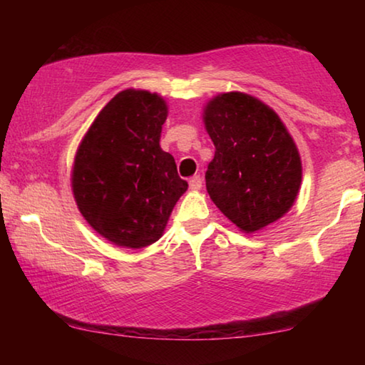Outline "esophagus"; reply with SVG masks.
<instances>
[{"instance_id": "34e87169", "label": "esophagus", "mask_w": 365, "mask_h": 365, "mask_svg": "<svg viewBox=\"0 0 365 365\" xmlns=\"http://www.w3.org/2000/svg\"><path fill=\"white\" fill-rule=\"evenodd\" d=\"M190 188L191 190H195V191H197V190H201V187H202V178L200 177V175H193L190 178Z\"/></svg>"}]
</instances>
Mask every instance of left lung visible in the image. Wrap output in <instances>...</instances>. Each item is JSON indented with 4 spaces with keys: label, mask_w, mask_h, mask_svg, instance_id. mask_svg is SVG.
<instances>
[{
    "label": "left lung",
    "mask_w": 365,
    "mask_h": 365,
    "mask_svg": "<svg viewBox=\"0 0 365 365\" xmlns=\"http://www.w3.org/2000/svg\"><path fill=\"white\" fill-rule=\"evenodd\" d=\"M215 146L206 188L225 217L252 233L283 217L301 187V158L280 117L257 98L230 91L202 113Z\"/></svg>",
    "instance_id": "obj_1"
}]
</instances>
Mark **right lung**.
<instances>
[{
    "label": "right lung",
    "instance_id": "obj_1",
    "mask_svg": "<svg viewBox=\"0 0 365 365\" xmlns=\"http://www.w3.org/2000/svg\"><path fill=\"white\" fill-rule=\"evenodd\" d=\"M168 104L158 93H117L78 145L72 191L80 214L108 242L145 248L163 237L188 188L175 159L159 145Z\"/></svg>",
    "mask_w": 365,
    "mask_h": 365
}]
</instances>
